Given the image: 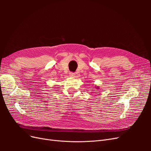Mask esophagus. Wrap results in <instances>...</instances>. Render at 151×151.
<instances>
[{
	"label": "esophagus",
	"instance_id": "34e87169",
	"mask_svg": "<svg viewBox=\"0 0 151 151\" xmlns=\"http://www.w3.org/2000/svg\"><path fill=\"white\" fill-rule=\"evenodd\" d=\"M69 75L70 77H74L75 76V73L74 72H70L69 73Z\"/></svg>",
	"mask_w": 151,
	"mask_h": 151
}]
</instances>
